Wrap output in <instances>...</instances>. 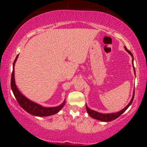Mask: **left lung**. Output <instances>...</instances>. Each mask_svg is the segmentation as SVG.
Here are the masks:
<instances>
[{"mask_svg": "<svg viewBox=\"0 0 147 147\" xmlns=\"http://www.w3.org/2000/svg\"><path fill=\"white\" fill-rule=\"evenodd\" d=\"M124 49H126V51L128 52V53L130 54V55L132 56V64H133V67H134V73L136 74V71H135V68H134V56L132 55V54H131V52L130 51H128V50L126 49V47H124ZM134 94H135V92L134 91V94H133V96H132V98H131V100L130 102V103H129L127 106H126L125 108L124 109H122L120 111H118V112L117 113H107V114H103V113H98L97 111H94V110H92V109H89L88 106H86V109H87V111H88V113L89 114V115L91 117L93 118V119H97V120L99 121H104V122H109V121H111L114 120V119H117V117H119V116H120L121 114H123L124 111H125L126 109H128V108L129 106L131 105V104L132 103V102L134 100Z\"/></svg>", "mask_w": 147, "mask_h": 147, "instance_id": "left-lung-1", "label": "left lung"}]
</instances>
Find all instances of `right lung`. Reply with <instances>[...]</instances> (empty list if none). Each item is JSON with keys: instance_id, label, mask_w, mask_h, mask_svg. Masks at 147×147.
Here are the masks:
<instances>
[{"instance_id": "right-lung-1", "label": "right lung", "mask_w": 147, "mask_h": 147, "mask_svg": "<svg viewBox=\"0 0 147 147\" xmlns=\"http://www.w3.org/2000/svg\"><path fill=\"white\" fill-rule=\"evenodd\" d=\"M17 55L16 59L13 63V71H12L11 74V90L13 91V93L14 94L15 97H16L17 102L23 109L27 112L29 113L31 115H33L35 116H39V117H45V116H50L54 114H56L60 110V109L63 108L65 103V100L62 103L61 105L56 107H53V108H46V107H43L39 104L35 103L34 102L31 101L27 98H26L23 94H21V92L19 91L18 88H17L16 85V82H15V77H14V65L16 63V60L17 58H18Z\"/></svg>"}]
</instances>
